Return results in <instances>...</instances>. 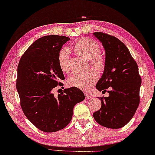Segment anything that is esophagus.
<instances>
[{
  "label": "esophagus",
  "instance_id": "esophagus-1",
  "mask_svg": "<svg viewBox=\"0 0 155 155\" xmlns=\"http://www.w3.org/2000/svg\"><path fill=\"white\" fill-rule=\"evenodd\" d=\"M85 97L86 99H90V98L92 97V95H90L87 93H85Z\"/></svg>",
  "mask_w": 155,
  "mask_h": 155
}]
</instances>
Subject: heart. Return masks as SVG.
I'll return each mask as SVG.
<instances>
[{"label": "heart", "instance_id": "obj_1", "mask_svg": "<svg viewBox=\"0 0 155 155\" xmlns=\"http://www.w3.org/2000/svg\"><path fill=\"white\" fill-rule=\"evenodd\" d=\"M75 53L90 60V63L98 71L102 72L106 65V58L100 51L97 41L89 38H82L75 42L72 46ZM58 63L64 73L70 72L69 52L63 48L58 54ZM97 73L90 70L85 73H74L68 80V85L70 87H77L82 90H88L97 82Z\"/></svg>", "mask_w": 155, "mask_h": 155}]
</instances>
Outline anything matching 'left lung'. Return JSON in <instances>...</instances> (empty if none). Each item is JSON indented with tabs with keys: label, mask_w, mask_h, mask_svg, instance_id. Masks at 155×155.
<instances>
[{
	"label": "left lung",
	"mask_w": 155,
	"mask_h": 155,
	"mask_svg": "<svg viewBox=\"0 0 155 155\" xmlns=\"http://www.w3.org/2000/svg\"><path fill=\"white\" fill-rule=\"evenodd\" d=\"M94 35L102 42L106 53V65L96 88L107 91L110 95L100 98L101 107L93 117L100 125L118 129L130 121L139 106L141 77L137 64L121 41L102 32Z\"/></svg>",
	"instance_id": "1"
}]
</instances>
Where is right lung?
<instances>
[{
  "label": "right lung",
  "instance_id": "obj_1",
  "mask_svg": "<svg viewBox=\"0 0 155 155\" xmlns=\"http://www.w3.org/2000/svg\"><path fill=\"white\" fill-rule=\"evenodd\" d=\"M70 40L63 35H46L35 41L21 56L16 87L26 117L38 129L53 132L69 124L73 107L85 100L81 90L72 87L55 97L53 90L65 80L58 54Z\"/></svg>",
  "mask_w": 155,
  "mask_h": 155
}]
</instances>
